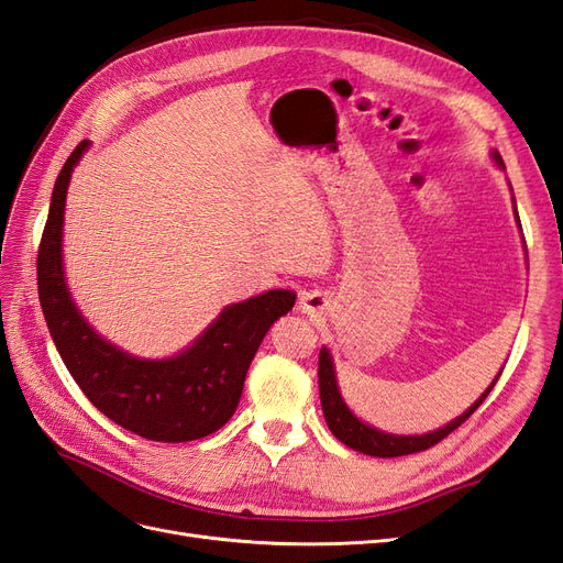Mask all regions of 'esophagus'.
<instances>
[{"mask_svg":"<svg viewBox=\"0 0 563 563\" xmlns=\"http://www.w3.org/2000/svg\"><path fill=\"white\" fill-rule=\"evenodd\" d=\"M323 305H327V298H323L321 294H302L300 296V310L308 312V314L321 312Z\"/></svg>","mask_w":563,"mask_h":563,"instance_id":"34e87169","label":"esophagus"}]
</instances>
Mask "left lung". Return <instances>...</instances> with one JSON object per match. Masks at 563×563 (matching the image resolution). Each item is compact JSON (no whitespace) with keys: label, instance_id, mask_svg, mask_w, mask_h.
Instances as JSON below:
<instances>
[{"label":"left lung","instance_id":"8db88e82","mask_svg":"<svg viewBox=\"0 0 563 563\" xmlns=\"http://www.w3.org/2000/svg\"><path fill=\"white\" fill-rule=\"evenodd\" d=\"M493 159H496L498 166L505 168L503 157L498 155V152H493ZM517 220H519V216H517ZM498 378H500V373H498ZM498 378L488 385L484 395L476 399L463 416H457L455 420L444 424L441 430L418 434V437H399V434H387V432L371 428V424L362 422L350 411L343 397H340L335 368H333V360H331L329 350L323 347L319 352V397H321V411H323V418H327L329 430L335 434V439L343 441L345 446L360 451V453H366V455H376V457H397V455L420 453V451L432 449L434 444H439L441 439H446L453 430H457L460 424H463L476 411V408L484 404V399L490 395V389L496 387Z\"/></svg>","mask_w":563,"mask_h":563}]
</instances>
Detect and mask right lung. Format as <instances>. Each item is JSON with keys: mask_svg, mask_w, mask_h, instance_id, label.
Returning a JSON list of instances; mask_svg holds the SVG:
<instances>
[{"mask_svg": "<svg viewBox=\"0 0 563 563\" xmlns=\"http://www.w3.org/2000/svg\"><path fill=\"white\" fill-rule=\"evenodd\" d=\"M89 141H81L54 185L37 251V288L51 338L87 399L124 430L152 441L209 437L232 418L246 371L265 333L294 308L296 294L267 291L234 302L172 360H139L100 338L73 302L63 269L67 183Z\"/></svg>", "mask_w": 563, "mask_h": 563, "instance_id": "add662e5", "label": "right lung"}]
</instances>
